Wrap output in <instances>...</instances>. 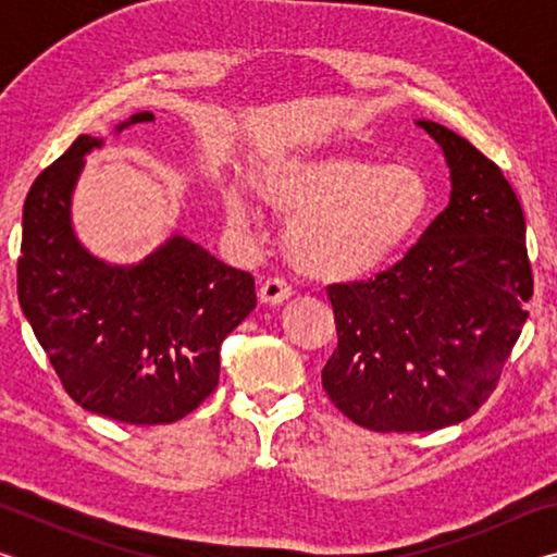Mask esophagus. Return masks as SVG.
<instances>
[{"mask_svg":"<svg viewBox=\"0 0 557 557\" xmlns=\"http://www.w3.org/2000/svg\"><path fill=\"white\" fill-rule=\"evenodd\" d=\"M289 295H292V285L282 277L265 280L258 292L260 301H265V305H282V301H285Z\"/></svg>","mask_w":557,"mask_h":557,"instance_id":"1","label":"esophagus"}]
</instances>
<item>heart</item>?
I'll list each match as a JSON object with an SVG mask.
<instances>
[{"label":"heart","mask_w":557,"mask_h":557,"mask_svg":"<svg viewBox=\"0 0 557 557\" xmlns=\"http://www.w3.org/2000/svg\"><path fill=\"white\" fill-rule=\"evenodd\" d=\"M258 191L289 215L287 245L297 265L322 280H354L403 250L430 209V186L412 164L332 152L262 164ZM233 223L250 221L248 199L228 191Z\"/></svg>","instance_id":"heart-1"}]
</instances>
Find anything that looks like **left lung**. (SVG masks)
Here are the masks:
<instances>
[{
  "mask_svg": "<svg viewBox=\"0 0 557 557\" xmlns=\"http://www.w3.org/2000/svg\"><path fill=\"white\" fill-rule=\"evenodd\" d=\"M451 174L449 206L375 277L334 282L329 398L375 432H432L488 400L528 319L533 270L518 196L492 159L422 120Z\"/></svg>",
  "mask_w": 557,
  "mask_h": 557,
  "instance_id": "8db88e82",
  "label": "left lung"
}]
</instances>
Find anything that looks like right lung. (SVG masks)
<instances>
[{"label": "right lung", "mask_w": 557, "mask_h": 557, "mask_svg": "<svg viewBox=\"0 0 557 557\" xmlns=\"http://www.w3.org/2000/svg\"><path fill=\"white\" fill-rule=\"evenodd\" d=\"M152 120L137 112L117 129ZM100 145L81 135L26 194L18 305L81 408L166 425L215 391L221 344L256 309V280L182 235L129 268L88 256L71 228V191Z\"/></svg>", "instance_id": "1"}]
</instances>
